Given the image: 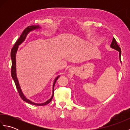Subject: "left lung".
Segmentation results:
<instances>
[{
    "mask_svg": "<svg viewBox=\"0 0 130 130\" xmlns=\"http://www.w3.org/2000/svg\"><path fill=\"white\" fill-rule=\"evenodd\" d=\"M111 47L116 50L117 51H118L119 52V57L120 58V61L121 62V48L119 47V46L118 45V44L117 43L116 41L115 38L113 37V40H112V42L111 44Z\"/></svg>",
    "mask_w": 130,
    "mask_h": 130,
    "instance_id": "8db88e82",
    "label": "left lung"
}]
</instances>
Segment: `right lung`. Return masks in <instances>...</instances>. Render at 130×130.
<instances>
[{"mask_svg":"<svg viewBox=\"0 0 130 130\" xmlns=\"http://www.w3.org/2000/svg\"><path fill=\"white\" fill-rule=\"evenodd\" d=\"M41 27L38 26V25H34V26H30L27 27V28L24 30L23 32H22V34H21V35L20 36V37L18 38V40L16 41L13 47L12 48V50H11V59H12V68H11V75H12V77L13 79L14 82L15 83V86L17 88V89L18 93L19 95H20L21 98L23 99L24 101H25L27 103H28L29 104H31L33 105H35V106H45V105H46L48 104L50 102H51V100L53 98V96H54V87H55V84L56 83V82L57 80V79L59 78L60 76H57V78H56V79H55L54 84H53V91H52V95L50 99H49L47 101H46L45 103H40V104H38V103H34L31 101H29V99H28L27 98H26V96L24 95L22 91L20 85H19V82L18 80L17 77V74H16V60H15V56H16V53L17 51V50L18 48V46L19 45L22 43L23 41L25 40L27 35H28V33L29 32H31L33 30L36 29H38L40 28Z\"/></svg>","mask_w":130,"mask_h":130,"instance_id":"1","label":"right lung"}]
</instances>
